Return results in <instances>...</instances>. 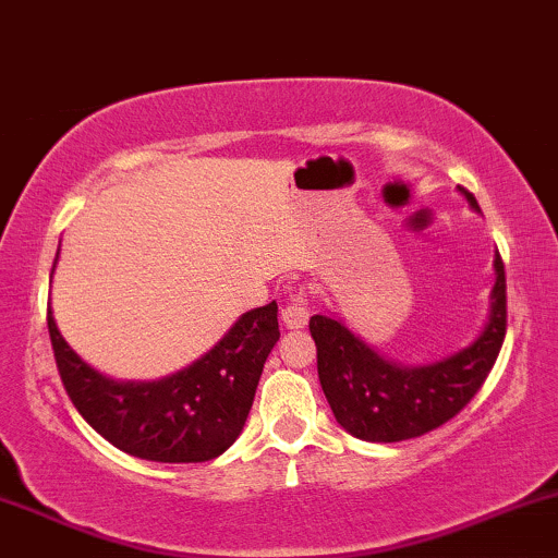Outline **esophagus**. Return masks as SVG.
<instances>
[{"label": "esophagus", "instance_id": "obj_1", "mask_svg": "<svg viewBox=\"0 0 558 558\" xmlns=\"http://www.w3.org/2000/svg\"><path fill=\"white\" fill-rule=\"evenodd\" d=\"M280 319L288 329H301L306 327L308 322V299L306 293L299 291L295 295H291V303H286V308L280 312Z\"/></svg>", "mask_w": 558, "mask_h": 558}]
</instances>
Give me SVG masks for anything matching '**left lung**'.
Listing matches in <instances>:
<instances>
[{"mask_svg": "<svg viewBox=\"0 0 558 558\" xmlns=\"http://www.w3.org/2000/svg\"><path fill=\"white\" fill-rule=\"evenodd\" d=\"M469 206L478 210L469 190ZM489 322L469 348L429 365H401L378 355L337 316L316 314L308 322L316 342L322 391L335 420L368 442H399L446 425L474 399L489 376L507 331L505 263L495 257Z\"/></svg>", "mask_w": 558, "mask_h": 558, "instance_id": "8db88e82", "label": "left lung"}]
</instances>
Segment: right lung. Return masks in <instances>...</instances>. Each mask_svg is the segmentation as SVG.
<instances>
[{
    "label": "right lung",
    "instance_id": "1",
    "mask_svg": "<svg viewBox=\"0 0 558 558\" xmlns=\"http://www.w3.org/2000/svg\"><path fill=\"white\" fill-rule=\"evenodd\" d=\"M48 335L63 389L89 427L123 453L159 463H203L234 446L267 355L280 340L272 301L239 316L201 361L167 378L136 384L112 380L84 363L61 337L51 306Z\"/></svg>",
    "mask_w": 558,
    "mask_h": 558
}]
</instances>
